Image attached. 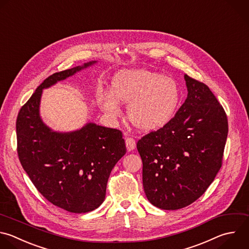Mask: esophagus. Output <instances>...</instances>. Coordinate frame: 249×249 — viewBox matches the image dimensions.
Masks as SVG:
<instances>
[{"label":"esophagus","instance_id":"34e87169","mask_svg":"<svg viewBox=\"0 0 249 249\" xmlns=\"http://www.w3.org/2000/svg\"><path fill=\"white\" fill-rule=\"evenodd\" d=\"M125 146H126V149H127V151H132V150H134L135 149V147H136V142H135V140L133 139V138H131V137H126L125 138Z\"/></svg>","mask_w":249,"mask_h":249}]
</instances>
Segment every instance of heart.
I'll use <instances>...</instances> for the list:
<instances>
[{"mask_svg": "<svg viewBox=\"0 0 249 249\" xmlns=\"http://www.w3.org/2000/svg\"><path fill=\"white\" fill-rule=\"evenodd\" d=\"M112 86V89L100 92L102 111L116 120L122 116L120 102L128 104L129 120L142 130L166 125L181 102V89L173 78L147 69L120 71L114 76Z\"/></svg>", "mask_w": 249, "mask_h": 249, "instance_id": "b5f03b06", "label": "heart"}]
</instances>
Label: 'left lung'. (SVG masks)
Masks as SVG:
<instances>
[{
    "mask_svg": "<svg viewBox=\"0 0 249 249\" xmlns=\"http://www.w3.org/2000/svg\"><path fill=\"white\" fill-rule=\"evenodd\" d=\"M185 102L163 127L137 142L148 200L165 210L196 200L222 166L228 119L209 88L188 75Z\"/></svg>",
    "mask_w": 249,
    "mask_h": 249,
    "instance_id": "obj_1",
    "label": "left lung"
}]
</instances>
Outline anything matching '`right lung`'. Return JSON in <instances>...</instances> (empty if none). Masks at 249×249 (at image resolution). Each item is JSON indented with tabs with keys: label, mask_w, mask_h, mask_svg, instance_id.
I'll return each mask as SVG.
<instances>
[{
	"label": "right lung",
	"mask_w": 249,
	"mask_h": 249,
	"mask_svg": "<svg viewBox=\"0 0 249 249\" xmlns=\"http://www.w3.org/2000/svg\"><path fill=\"white\" fill-rule=\"evenodd\" d=\"M95 61L48 77L21 107L17 120L18 154L37 190L53 204L73 213L97 208L105 199L108 178L126 153L119 129L89 123L72 132L48 127L39 113L44 89Z\"/></svg>",
	"instance_id": "right-lung-1"
}]
</instances>
